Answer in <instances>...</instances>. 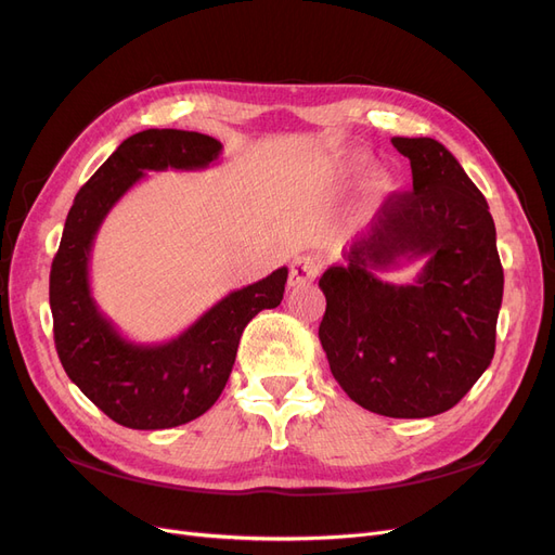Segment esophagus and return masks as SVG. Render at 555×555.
Returning a JSON list of instances; mask_svg holds the SVG:
<instances>
[{"label": "esophagus", "mask_w": 555, "mask_h": 555, "mask_svg": "<svg viewBox=\"0 0 555 555\" xmlns=\"http://www.w3.org/2000/svg\"><path fill=\"white\" fill-rule=\"evenodd\" d=\"M319 273V261L310 255L296 257L289 268V287H304V284L312 282Z\"/></svg>", "instance_id": "1"}]
</instances>
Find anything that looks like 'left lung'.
<instances>
[{
  "label": "left lung",
  "instance_id": "obj_1",
  "mask_svg": "<svg viewBox=\"0 0 555 555\" xmlns=\"http://www.w3.org/2000/svg\"><path fill=\"white\" fill-rule=\"evenodd\" d=\"M412 192L391 194L371 229L319 280V340L333 377L361 408L393 418L451 410L495 354L502 263L483 194L435 139H391ZM424 256L412 285L376 278Z\"/></svg>",
  "mask_w": 555,
  "mask_h": 555
}]
</instances>
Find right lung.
<instances>
[{
    "label": "right lung",
    "instance_id": "right-lung-1",
    "mask_svg": "<svg viewBox=\"0 0 555 555\" xmlns=\"http://www.w3.org/2000/svg\"><path fill=\"white\" fill-rule=\"evenodd\" d=\"M222 143L198 131L133 133L82 184L66 215L50 268L55 347L69 379L115 424L164 430L208 412L224 391L249 319L278 308L287 268L231 292L178 338L159 345L127 340L99 310L90 289V251L111 208L145 171H198Z\"/></svg>",
    "mask_w": 555,
    "mask_h": 555
}]
</instances>
